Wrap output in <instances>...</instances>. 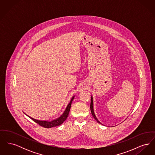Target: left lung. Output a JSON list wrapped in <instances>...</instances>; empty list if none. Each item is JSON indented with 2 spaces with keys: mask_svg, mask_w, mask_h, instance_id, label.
Returning <instances> with one entry per match:
<instances>
[{
  "mask_svg": "<svg viewBox=\"0 0 155 155\" xmlns=\"http://www.w3.org/2000/svg\"><path fill=\"white\" fill-rule=\"evenodd\" d=\"M90 108H91V113L94 117V118H95L96 120V121L97 123H99L101 124H102L98 120L97 118H96V116L95 114V112H94V102H93V97L91 96V105H90Z\"/></svg>",
  "mask_w": 155,
  "mask_h": 155,
  "instance_id": "left-lung-1",
  "label": "left lung"
}]
</instances>
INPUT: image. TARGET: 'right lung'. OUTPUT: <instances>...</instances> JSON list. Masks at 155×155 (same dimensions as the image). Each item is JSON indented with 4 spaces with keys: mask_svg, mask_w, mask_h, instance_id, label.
Wrapping results in <instances>:
<instances>
[{
    "mask_svg": "<svg viewBox=\"0 0 155 155\" xmlns=\"http://www.w3.org/2000/svg\"><path fill=\"white\" fill-rule=\"evenodd\" d=\"M74 96H73L72 97V98L70 100V102L68 104V105L67 106L66 108L65 109V110L64 111L63 113L58 118L54 119L52 121H46V120H37L35 118H32L31 117H30L29 116L27 115L24 112V113L29 118H31V120H32L34 122L37 123L38 124H39L43 127L45 128H52V127H56L58 125H61L66 120L69 112H70V110L71 108V102L74 99Z\"/></svg>",
    "mask_w": 155,
    "mask_h": 155,
    "instance_id": "obj_1",
    "label": "right lung"
}]
</instances>
